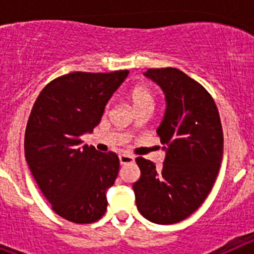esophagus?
Segmentation results:
<instances>
[{
  "label": "esophagus",
  "instance_id": "1",
  "mask_svg": "<svg viewBox=\"0 0 254 254\" xmlns=\"http://www.w3.org/2000/svg\"><path fill=\"white\" fill-rule=\"evenodd\" d=\"M133 161H134V158L132 156V155L126 154V152H123V154H120V163L122 164V165H125V164L133 163Z\"/></svg>",
  "mask_w": 254,
  "mask_h": 254
}]
</instances>
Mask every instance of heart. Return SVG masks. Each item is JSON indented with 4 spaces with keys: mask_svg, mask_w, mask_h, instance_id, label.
Wrapping results in <instances>:
<instances>
[{
    "mask_svg": "<svg viewBox=\"0 0 254 254\" xmlns=\"http://www.w3.org/2000/svg\"><path fill=\"white\" fill-rule=\"evenodd\" d=\"M131 100L133 103V107L136 111L143 109V108H150L154 109L155 107V95L149 87H136L131 93Z\"/></svg>",
    "mask_w": 254,
    "mask_h": 254,
    "instance_id": "b5f03b06",
    "label": "heart"
}]
</instances>
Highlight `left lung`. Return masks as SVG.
I'll return each mask as SVG.
<instances>
[{
    "mask_svg": "<svg viewBox=\"0 0 254 254\" xmlns=\"http://www.w3.org/2000/svg\"><path fill=\"white\" fill-rule=\"evenodd\" d=\"M165 94L167 111L156 129L167 155L160 168L136 159L141 177L132 188L140 214L168 225L187 219L212 190L223 160L224 134L212 96L181 69L149 68Z\"/></svg>",
    "mask_w": 254,
    "mask_h": 254,
    "instance_id": "obj_1",
    "label": "left lung"
}]
</instances>
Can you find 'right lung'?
Listing matches in <instances>:
<instances>
[{
  "label": "right lung",
  "mask_w": 254,
  "mask_h": 254,
  "mask_svg": "<svg viewBox=\"0 0 254 254\" xmlns=\"http://www.w3.org/2000/svg\"><path fill=\"white\" fill-rule=\"evenodd\" d=\"M128 72L60 76L33 105L24 141L26 163L52 210L71 223H95L107 211L105 192L118 176L120 159L116 152L81 146L80 137L99 125Z\"/></svg>",
  "instance_id": "right-lung-1"
}]
</instances>
